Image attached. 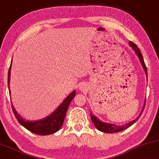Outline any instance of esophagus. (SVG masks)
Masks as SVG:
<instances>
[{
    "label": "esophagus",
    "mask_w": 159,
    "mask_h": 159,
    "mask_svg": "<svg viewBox=\"0 0 159 159\" xmlns=\"http://www.w3.org/2000/svg\"><path fill=\"white\" fill-rule=\"evenodd\" d=\"M81 89H82V90H84V89H85V86H84V85H81Z\"/></svg>",
    "instance_id": "1"
}]
</instances>
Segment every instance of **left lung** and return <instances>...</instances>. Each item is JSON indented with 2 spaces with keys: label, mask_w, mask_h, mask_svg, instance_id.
<instances>
[{
  "label": "left lung",
  "mask_w": 159,
  "mask_h": 159,
  "mask_svg": "<svg viewBox=\"0 0 159 159\" xmlns=\"http://www.w3.org/2000/svg\"><path fill=\"white\" fill-rule=\"evenodd\" d=\"M129 45H130L131 47H133V49L135 50V53H136L138 56H139V59H140V61H141V64H142L143 67H144V70H145V72H146V75H147V68L146 65H145V64H144V59H143L142 55H141L140 49L138 48L137 45L135 44V43H133V42L129 41ZM145 104H145V103H144V107H143V109H142V111H141V114L139 115V117H138L137 118H135L134 121L129 122V123H128V124H125V125H123V126H118V125H116V124L104 123V122L100 121V120H99L98 118H97L96 117H95V116H93V115H92V114H90L91 119H92V121H93V123H94V125L95 126V127H96L99 131L104 132V133H118V132L124 130V129H127L128 127H130V126L133 125V124L136 122L137 120L139 119V117H140V116H141V115L142 114L143 111H144V109L145 107Z\"/></svg>",
  "instance_id": "obj_1"
}]
</instances>
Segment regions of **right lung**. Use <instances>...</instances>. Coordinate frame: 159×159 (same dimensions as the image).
I'll return each mask as SVG.
<instances>
[{
	"label": "right lung",
	"instance_id": "add662e5",
	"mask_svg": "<svg viewBox=\"0 0 159 159\" xmlns=\"http://www.w3.org/2000/svg\"><path fill=\"white\" fill-rule=\"evenodd\" d=\"M10 70L11 65L9 66L8 72V85L9 84V78H10ZM75 95V91H73L65 98L62 104L57 108V110L54 112H52L48 117L45 118L44 119L40 120V121H26L24 118H22L21 116H19L16 110H15L12 104V108L15 118H17L19 123L21 124L23 127L27 129L28 130L41 135H50L58 132L60 129L61 126L63 125L69 105L73 99Z\"/></svg>",
	"mask_w": 159,
	"mask_h": 159
}]
</instances>
